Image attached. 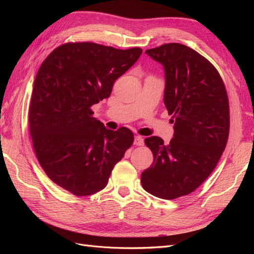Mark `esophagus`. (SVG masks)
I'll return each instance as SVG.
<instances>
[{
	"label": "esophagus",
	"mask_w": 254,
	"mask_h": 254,
	"mask_svg": "<svg viewBox=\"0 0 254 254\" xmlns=\"http://www.w3.org/2000/svg\"><path fill=\"white\" fill-rule=\"evenodd\" d=\"M133 143L136 146H142V145H144V139H143L142 136H140V135H136V136H134Z\"/></svg>",
	"instance_id": "esophagus-1"
}]
</instances>
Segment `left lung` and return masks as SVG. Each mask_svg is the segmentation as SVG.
Here are the masks:
<instances>
[{
	"instance_id": "obj_1",
	"label": "left lung",
	"mask_w": 254,
	"mask_h": 254,
	"mask_svg": "<svg viewBox=\"0 0 254 254\" xmlns=\"http://www.w3.org/2000/svg\"><path fill=\"white\" fill-rule=\"evenodd\" d=\"M145 53L163 65V101L175 119L170 143L145 139L153 162L141 183L149 194L172 200L194 191L217 165L229 136V99L218 71L193 49L167 43Z\"/></svg>"
}]
</instances>
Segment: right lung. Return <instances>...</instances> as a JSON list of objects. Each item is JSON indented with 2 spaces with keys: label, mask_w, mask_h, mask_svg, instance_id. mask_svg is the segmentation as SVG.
<instances>
[{
  "label": "right lung",
  "mask_w": 254,
  "mask_h": 254,
  "mask_svg": "<svg viewBox=\"0 0 254 254\" xmlns=\"http://www.w3.org/2000/svg\"><path fill=\"white\" fill-rule=\"evenodd\" d=\"M141 54L140 48L65 43L37 73L29 106L34 150L49 178L76 196L105 189L114 165L133 143L131 130L107 129L91 107L110 96L114 81Z\"/></svg>",
  "instance_id": "add662e5"
}]
</instances>
